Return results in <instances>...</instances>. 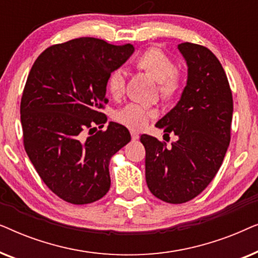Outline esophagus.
Returning <instances> with one entry per match:
<instances>
[{
	"mask_svg": "<svg viewBox=\"0 0 258 258\" xmlns=\"http://www.w3.org/2000/svg\"><path fill=\"white\" fill-rule=\"evenodd\" d=\"M130 134H132V140H133V141H136L137 139H139V134H137V133L132 132Z\"/></svg>",
	"mask_w": 258,
	"mask_h": 258,
	"instance_id": "obj_1",
	"label": "esophagus"
}]
</instances>
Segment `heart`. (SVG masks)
<instances>
[{"label": "heart", "mask_w": 258, "mask_h": 258, "mask_svg": "<svg viewBox=\"0 0 258 258\" xmlns=\"http://www.w3.org/2000/svg\"><path fill=\"white\" fill-rule=\"evenodd\" d=\"M139 68L144 70L151 79L158 82V90L164 97H171L181 88V80L176 74V66L169 56L158 48H150L137 58ZM124 70L117 68L109 74L107 88L111 96L119 97L124 91ZM156 116L154 109L142 104L129 103L115 111L114 118L119 124L132 130H142Z\"/></svg>", "instance_id": "b5f03b06"}]
</instances>
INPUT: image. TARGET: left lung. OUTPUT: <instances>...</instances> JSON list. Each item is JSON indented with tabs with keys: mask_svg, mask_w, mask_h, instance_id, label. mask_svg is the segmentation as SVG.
<instances>
[{
	"mask_svg": "<svg viewBox=\"0 0 258 258\" xmlns=\"http://www.w3.org/2000/svg\"><path fill=\"white\" fill-rule=\"evenodd\" d=\"M188 80L177 104L156 123L177 141L167 147L141 136L146 148V181L157 199L179 204L195 199L213 181L230 143L232 94L218 58L203 45L178 44Z\"/></svg>",
	"mask_w": 258,
	"mask_h": 258,
	"instance_id": "8db88e82",
	"label": "left lung"
}]
</instances>
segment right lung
I'll return each mask as SVG.
<instances>
[{
    "mask_svg": "<svg viewBox=\"0 0 258 258\" xmlns=\"http://www.w3.org/2000/svg\"><path fill=\"white\" fill-rule=\"evenodd\" d=\"M133 52L132 44L80 37L47 48L31 67L20 108L24 149L45 185L66 202L93 203L110 188L109 162L132 137L115 122L91 130L107 122L100 110L108 103L109 74Z\"/></svg>",
    "mask_w": 258,
    "mask_h": 258,
    "instance_id": "1",
    "label": "right lung"
}]
</instances>
